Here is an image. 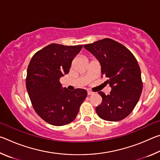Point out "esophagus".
I'll use <instances>...</instances> for the list:
<instances>
[{"label":"esophagus","mask_w":160,"mask_h":160,"mask_svg":"<svg viewBox=\"0 0 160 160\" xmlns=\"http://www.w3.org/2000/svg\"><path fill=\"white\" fill-rule=\"evenodd\" d=\"M88 95H92V94H94V92H93L90 91V90H88Z\"/></svg>","instance_id":"1"}]
</instances>
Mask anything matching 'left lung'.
I'll list each match as a JSON object with an SVG mask.
<instances>
[{"instance_id": "left-lung-1", "label": "left lung", "mask_w": 160, "mask_h": 160, "mask_svg": "<svg viewBox=\"0 0 160 160\" xmlns=\"http://www.w3.org/2000/svg\"><path fill=\"white\" fill-rule=\"evenodd\" d=\"M84 47L99 61L102 75L107 78L106 82L112 88L108 95L98 92L102 102L96 107L97 113L105 121L122 120L134 109L142 90L141 72L136 58L126 47L109 38Z\"/></svg>"}]
</instances>
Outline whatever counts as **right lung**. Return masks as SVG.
<instances>
[{"instance_id": "obj_1", "label": "right lung", "mask_w": 160, "mask_h": 160, "mask_svg": "<svg viewBox=\"0 0 160 160\" xmlns=\"http://www.w3.org/2000/svg\"><path fill=\"white\" fill-rule=\"evenodd\" d=\"M82 45L51 44L32 58L27 71L26 88L35 112L46 122L61 126L70 123L79 112L88 92L62 88L60 78L69 72L72 61Z\"/></svg>"}]
</instances>
